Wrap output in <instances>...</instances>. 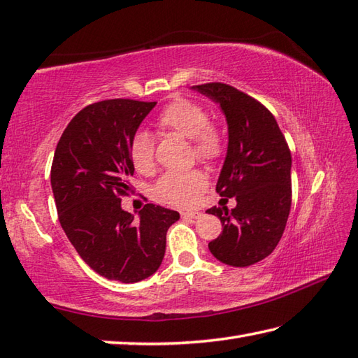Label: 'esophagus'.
Returning <instances> with one entry per match:
<instances>
[{"label": "esophagus", "mask_w": 358, "mask_h": 358, "mask_svg": "<svg viewBox=\"0 0 358 358\" xmlns=\"http://www.w3.org/2000/svg\"><path fill=\"white\" fill-rule=\"evenodd\" d=\"M203 214L197 213V211H191V213H181V217L186 220H195V219H200Z\"/></svg>", "instance_id": "esophagus-1"}]
</instances>
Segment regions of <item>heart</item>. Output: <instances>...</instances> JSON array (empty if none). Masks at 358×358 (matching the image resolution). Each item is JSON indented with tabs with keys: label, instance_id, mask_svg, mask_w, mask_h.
Wrapping results in <instances>:
<instances>
[{
	"label": "heart",
	"instance_id": "obj_1",
	"mask_svg": "<svg viewBox=\"0 0 358 358\" xmlns=\"http://www.w3.org/2000/svg\"><path fill=\"white\" fill-rule=\"evenodd\" d=\"M211 121L209 111L201 103L175 97L159 111L157 125L163 131H175L189 138L195 158L214 166L225 157L227 141L220 129ZM129 157L135 171L150 173L155 167V145L147 131L133 133L129 143ZM208 186V178L200 169L186 172H167L159 178L155 192L161 201L173 206H191Z\"/></svg>",
	"mask_w": 358,
	"mask_h": 358
}]
</instances>
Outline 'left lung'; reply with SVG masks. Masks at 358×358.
I'll return each instance as SVG.
<instances>
[{
	"label": "left lung",
	"mask_w": 358,
	"mask_h": 358,
	"mask_svg": "<svg viewBox=\"0 0 358 358\" xmlns=\"http://www.w3.org/2000/svg\"><path fill=\"white\" fill-rule=\"evenodd\" d=\"M220 103L228 121L229 143L217 181L220 197L237 205L211 208L222 233L208 243L215 259L248 267L273 253L282 237L292 206V155L270 110L255 97L222 82L195 85Z\"/></svg>",
	"instance_id": "1"
}]
</instances>
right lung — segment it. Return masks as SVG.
I'll return each instance as SVG.
<instances>
[{
  "label": "right lung",
  "instance_id": "1",
  "mask_svg": "<svg viewBox=\"0 0 358 358\" xmlns=\"http://www.w3.org/2000/svg\"><path fill=\"white\" fill-rule=\"evenodd\" d=\"M157 102L107 99L77 113L55 147L51 186L59 222L101 276L131 284L158 270L166 233L180 214L147 203L139 220L121 208L133 194L129 143Z\"/></svg>",
  "mask_w": 358,
  "mask_h": 358
}]
</instances>
